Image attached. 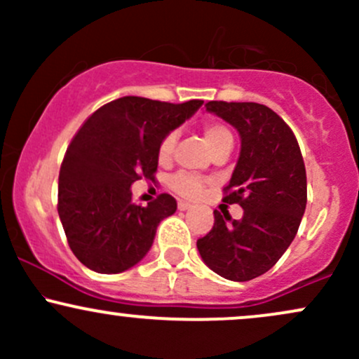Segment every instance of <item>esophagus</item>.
Returning a JSON list of instances; mask_svg holds the SVG:
<instances>
[{
  "label": "esophagus",
  "instance_id": "obj_1",
  "mask_svg": "<svg viewBox=\"0 0 359 359\" xmlns=\"http://www.w3.org/2000/svg\"><path fill=\"white\" fill-rule=\"evenodd\" d=\"M177 208H179V211H187V209H191L192 205L189 203H185V201H179V204H177Z\"/></svg>",
  "mask_w": 359,
  "mask_h": 359
}]
</instances>
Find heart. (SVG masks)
Segmentation results:
<instances>
[{
	"mask_svg": "<svg viewBox=\"0 0 359 359\" xmlns=\"http://www.w3.org/2000/svg\"><path fill=\"white\" fill-rule=\"evenodd\" d=\"M203 138L205 145L209 147V150L212 151V155L221 150L231 151L234 143L231 130L219 121L205 123L203 126ZM175 142V131H170V133H167L165 137L162 138V142L158 143V148H156V158H158V162L162 163V165L170 163L172 155H174ZM168 184H170L172 191L179 194V196L187 197V199H197L204 191V180L192 174H185V172H180V174L172 177Z\"/></svg>",
	"mask_w": 359,
	"mask_h": 359,
	"instance_id": "obj_1",
	"label": "heart"
}]
</instances>
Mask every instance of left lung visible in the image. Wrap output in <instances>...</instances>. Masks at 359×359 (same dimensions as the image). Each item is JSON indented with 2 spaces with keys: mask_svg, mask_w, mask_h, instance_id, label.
<instances>
[{
  "mask_svg": "<svg viewBox=\"0 0 359 359\" xmlns=\"http://www.w3.org/2000/svg\"><path fill=\"white\" fill-rule=\"evenodd\" d=\"M205 109L240 133V158L222 201L245 212L236 221L214 211L197 250L217 275L248 282L269 271L297 234L307 204L306 165L294 131L269 106L209 101Z\"/></svg>",
  "mask_w": 359,
  "mask_h": 359,
  "instance_id": "obj_1",
  "label": "left lung"
}]
</instances>
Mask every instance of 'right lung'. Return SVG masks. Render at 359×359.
<instances>
[{
	"mask_svg": "<svg viewBox=\"0 0 359 359\" xmlns=\"http://www.w3.org/2000/svg\"><path fill=\"white\" fill-rule=\"evenodd\" d=\"M203 102L125 96L101 106L79 128L60 165L57 211L82 265L121 273L148 253L156 226L175 212L177 201L160 194L138 205L130 187L142 177L155 179L158 143Z\"/></svg>",
	"mask_w": 359,
	"mask_h": 359,
	"instance_id": "1",
	"label": "right lung"
}]
</instances>
